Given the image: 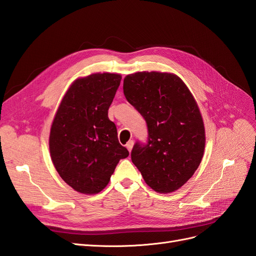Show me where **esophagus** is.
<instances>
[{
  "label": "esophagus",
  "instance_id": "obj_1",
  "mask_svg": "<svg viewBox=\"0 0 256 256\" xmlns=\"http://www.w3.org/2000/svg\"><path fill=\"white\" fill-rule=\"evenodd\" d=\"M134 142L132 140H130L129 142H127V144H126V147H127V150H128L129 152H131V150H132V147H134Z\"/></svg>",
  "mask_w": 256,
  "mask_h": 256
}]
</instances>
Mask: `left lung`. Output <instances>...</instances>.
<instances>
[{
  "instance_id": "left-lung-1",
  "label": "left lung",
  "mask_w": 256,
  "mask_h": 256,
  "mask_svg": "<svg viewBox=\"0 0 256 256\" xmlns=\"http://www.w3.org/2000/svg\"><path fill=\"white\" fill-rule=\"evenodd\" d=\"M124 94L147 124L148 141L136 142L131 160L159 193L180 189L203 158L205 128L198 104L176 74L142 72L124 79Z\"/></svg>"
}]
</instances>
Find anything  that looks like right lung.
I'll list each match as a JSON object with an SVG mask.
<instances>
[{"instance_id":"1","label":"right lung","mask_w":256,"mask_h":256,"mask_svg":"<svg viewBox=\"0 0 256 256\" xmlns=\"http://www.w3.org/2000/svg\"><path fill=\"white\" fill-rule=\"evenodd\" d=\"M120 80V74L109 72L76 79L54 116L49 138L52 162L62 180L83 194L104 189L120 160L129 156L108 118Z\"/></svg>"}]
</instances>
